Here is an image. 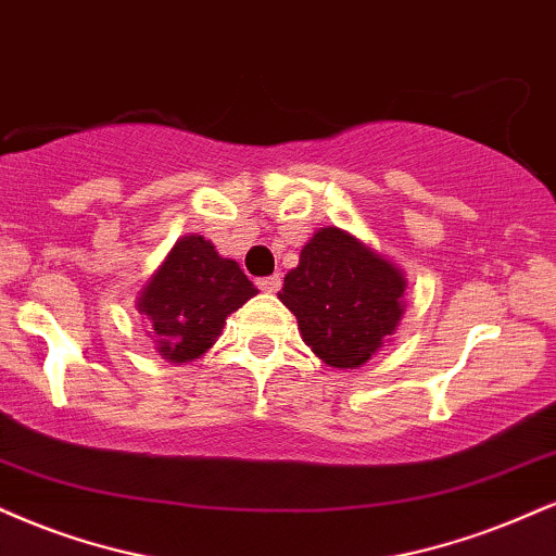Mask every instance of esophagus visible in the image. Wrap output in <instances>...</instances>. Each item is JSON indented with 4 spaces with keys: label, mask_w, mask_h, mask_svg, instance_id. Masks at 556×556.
Here are the masks:
<instances>
[{
    "label": "esophagus",
    "mask_w": 556,
    "mask_h": 556,
    "mask_svg": "<svg viewBox=\"0 0 556 556\" xmlns=\"http://www.w3.org/2000/svg\"><path fill=\"white\" fill-rule=\"evenodd\" d=\"M256 285H258L261 292H277L279 287H282V277H279V274H271V277L256 279Z\"/></svg>",
    "instance_id": "34e87169"
}]
</instances>
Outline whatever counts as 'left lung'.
Wrapping results in <instances>:
<instances>
[{"label":"left lung","instance_id":"8db88e82","mask_svg":"<svg viewBox=\"0 0 556 556\" xmlns=\"http://www.w3.org/2000/svg\"><path fill=\"white\" fill-rule=\"evenodd\" d=\"M406 282L391 261L339 227L300 251L279 300L295 313L303 342L331 367H359L396 331Z\"/></svg>","mask_w":556,"mask_h":556}]
</instances>
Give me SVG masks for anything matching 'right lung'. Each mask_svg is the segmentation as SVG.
I'll list each match as a JSON object with an SVG mask.
<instances>
[{"instance_id": "add662e5", "label": "right lung", "mask_w": 556, "mask_h": 556, "mask_svg": "<svg viewBox=\"0 0 556 556\" xmlns=\"http://www.w3.org/2000/svg\"><path fill=\"white\" fill-rule=\"evenodd\" d=\"M238 261L223 258L202 236L180 238L139 295L150 337L170 363L202 357L217 342L225 318L256 295Z\"/></svg>"}]
</instances>
